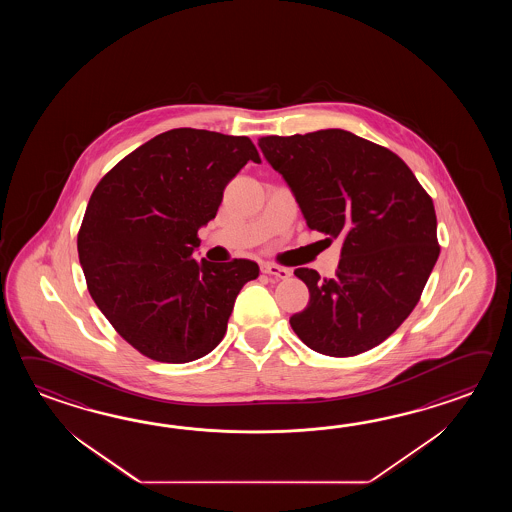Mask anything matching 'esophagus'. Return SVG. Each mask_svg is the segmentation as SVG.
<instances>
[{"label":"esophagus","instance_id":"34e87169","mask_svg":"<svg viewBox=\"0 0 512 512\" xmlns=\"http://www.w3.org/2000/svg\"><path fill=\"white\" fill-rule=\"evenodd\" d=\"M261 272L271 274V276H274V278H280V280H285V278H289V276H291L289 269L280 267V265H274V263H263V265H261Z\"/></svg>","mask_w":512,"mask_h":512}]
</instances>
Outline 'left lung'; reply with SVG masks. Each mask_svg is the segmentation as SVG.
<instances>
[{"label":"left lung","mask_w":512,"mask_h":512,"mask_svg":"<svg viewBox=\"0 0 512 512\" xmlns=\"http://www.w3.org/2000/svg\"><path fill=\"white\" fill-rule=\"evenodd\" d=\"M258 146L307 227L342 241L335 278L294 271L309 289L289 318L294 333L329 357L379 346L414 311L439 256L432 199L401 157L351 131L271 135Z\"/></svg>","instance_id":"obj_1"}]
</instances>
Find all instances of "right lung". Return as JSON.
<instances>
[{
    "mask_svg": "<svg viewBox=\"0 0 512 512\" xmlns=\"http://www.w3.org/2000/svg\"><path fill=\"white\" fill-rule=\"evenodd\" d=\"M249 161V137L177 128L124 157L100 179L78 232L87 289L120 337L142 355L183 364L218 346L256 261L194 260L197 230Z\"/></svg>",
    "mask_w": 512,
    "mask_h": 512,
    "instance_id": "1",
    "label": "right lung"
}]
</instances>
